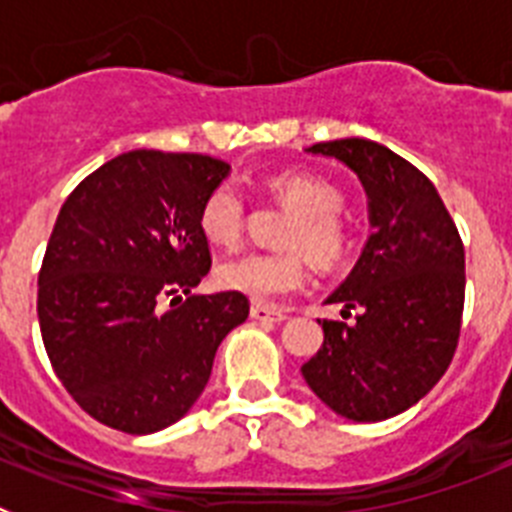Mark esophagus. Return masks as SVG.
I'll return each mask as SVG.
<instances>
[{"label": "esophagus", "instance_id": "1", "mask_svg": "<svg viewBox=\"0 0 512 512\" xmlns=\"http://www.w3.org/2000/svg\"><path fill=\"white\" fill-rule=\"evenodd\" d=\"M251 318L259 320V323H282V320H287V315H284V310H279V307L256 302V305H251Z\"/></svg>", "mask_w": 512, "mask_h": 512}]
</instances>
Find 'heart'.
Segmentation results:
<instances>
[{
	"mask_svg": "<svg viewBox=\"0 0 512 512\" xmlns=\"http://www.w3.org/2000/svg\"><path fill=\"white\" fill-rule=\"evenodd\" d=\"M269 189L295 210L282 243L289 251L246 253L223 261L215 269V284L251 300H277L305 282V261L300 247L315 264L333 266L348 251V228L341 220L343 194L336 184L305 171H282L269 179ZM246 200L238 184L220 182L205 194L197 212V230L210 246L233 248L241 241Z\"/></svg>",
	"mask_w": 512,
	"mask_h": 512,
	"instance_id": "obj_1",
	"label": "heart"
}]
</instances>
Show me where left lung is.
Instances as JSON below:
<instances>
[{
    "label": "left lung",
    "mask_w": 512,
    "mask_h": 512,
    "mask_svg": "<svg viewBox=\"0 0 512 512\" xmlns=\"http://www.w3.org/2000/svg\"><path fill=\"white\" fill-rule=\"evenodd\" d=\"M359 176L369 200L364 251L328 305L356 323L323 320V346L302 377L341 418L405 413L454 359L464 312V243L436 187L410 161L366 138L315 143Z\"/></svg>",
    "instance_id": "1"
}]
</instances>
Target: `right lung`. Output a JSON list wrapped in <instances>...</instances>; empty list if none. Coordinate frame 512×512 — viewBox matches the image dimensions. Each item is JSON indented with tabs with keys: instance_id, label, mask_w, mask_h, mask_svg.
I'll use <instances>...</instances> for the list:
<instances>
[{
	"instance_id": "add662e5",
	"label": "right lung",
	"mask_w": 512,
	"mask_h": 512,
	"mask_svg": "<svg viewBox=\"0 0 512 512\" xmlns=\"http://www.w3.org/2000/svg\"><path fill=\"white\" fill-rule=\"evenodd\" d=\"M228 174L220 158L140 148L63 202L38 274L40 333L56 377L99 423L146 436L184 418L217 346L248 318L246 295H192L212 264L197 212Z\"/></svg>"
}]
</instances>
